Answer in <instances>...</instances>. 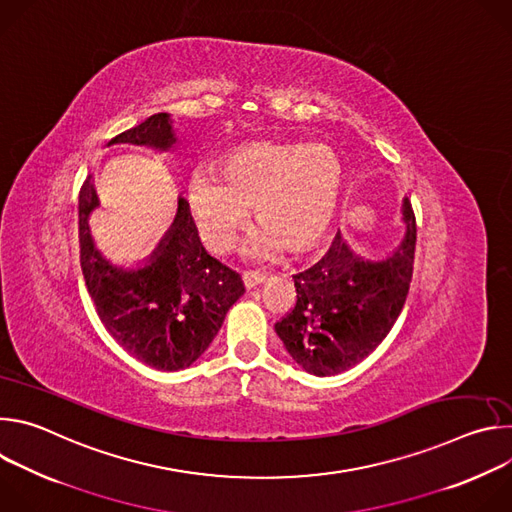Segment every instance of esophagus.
Listing matches in <instances>:
<instances>
[{
	"mask_svg": "<svg viewBox=\"0 0 512 512\" xmlns=\"http://www.w3.org/2000/svg\"><path fill=\"white\" fill-rule=\"evenodd\" d=\"M243 281H245V285H247L249 289H253V287H257V285L265 283V281H267V275H263V273H253V271H247V273L243 275Z\"/></svg>",
	"mask_w": 512,
	"mask_h": 512,
	"instance_id": "1",
	"label": "esophagus"
}]
</instances>
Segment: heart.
<instances>
[{"mask_svg":"<svg viewBox=\"0 0 512 512\" xmlns=\"http://www.w3.org/2000/svg\"><path fill=\"white\" fill-rule=\"evenodd\" d=\"M344 184L340 156L326 143L259 139L188 180V204L204 241L231 249L251 216L261 218L245 253L271 257L281 249L308 251L332 225Z\"/></svg>","mask_w":512,"mask_h":512,"instance_id":"b5f03b06","label":"heart"}]
</instances>
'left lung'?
<instances>
[{"label": "left lung", "mask_w": 512, "mask_h": 512, "mask_svg": "<svg viewBox=\"0 0 512 512\" xmlns=\"http://www.w3.org/2000/svg\"><path fill=\"white\" fill-rule=\"evenodd\" d=\"M405 235L393 253L364 259L338 231L328 253L294 275L298 302L275 332L300 367L316 377L344 373L367 358L399 318L415 257V214L403 198Z\"/></svg>", "instance_id": "1"}]
</instances>
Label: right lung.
Wrapping results in <instances>:
<instances>
[{
	"instance_id": "1",
	"label": "right lung",
	"mask_w": 512,
	"mask_h": 512,
	"mask_svg": "<svg viewBox=\"0 0 512 512\" xmlns=\"http://www.w3.org/2000/svg\"><path fill=\"white\" fill-rule=\"evenodd\" d=\"M172 123L170 113H156L107 145L133 143L170 152L176 143ZM97 206L89 176L79 194L81 269L103 326L123 350L158 371L190 367L245 294L241 275L202 247L182 196L172 227L152 255L137 267L113 265L91 235L89 216Z\"/></svg>"
}]
</instances>
